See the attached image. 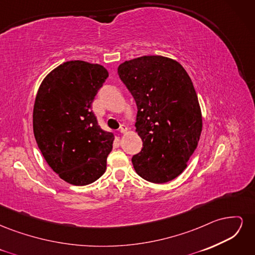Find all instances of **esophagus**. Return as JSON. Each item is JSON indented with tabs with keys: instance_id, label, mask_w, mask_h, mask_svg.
I'll return each mask as SVG.
<instances>
[{
	"instance_id": "esophagus-1",
	"label": "esophagus",
	"mask_w": 255,
	"mask_h": 255,
	"mask_svg": "<svg viewBox=\"0 0 255 255\" xmlns=\"http://www.w3.org/2000/svg\"><path fill=\"white\" fill-rule=\"evenodd\" d=\"M128 132V128L126 126H121L120 128V133L121 134H126Z\"/></svg>"
}]
</instances>
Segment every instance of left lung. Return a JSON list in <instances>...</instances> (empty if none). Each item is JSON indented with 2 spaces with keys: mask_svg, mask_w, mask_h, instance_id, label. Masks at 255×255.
<instances>
[{
  "mask_svg": "<svg viewBox=\"0 0 255 255\" xmlns=\"http://www.w3.org/2000/svg\"><path fill=\"white\" fill-rule=\"evenodd\" d=\"M118 74L137 105L141 151L132 157L145 181L163 184L187 167L202 130V115L188 73L171 58L151 55L127 60Z\"/></svg>",
  "mask_w": 255,
  "mask_h": 255,
  "instance_id": "1",
  "label": "left lung"
}]
</instances>
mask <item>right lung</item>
Listing matches in <instances>:
<instances>
[{"mask_svg": "<svg viewBox=\"0 0 255 255\" xmlns=\"http://www.w3.org/2000/svg\"><path fill=\"white\" fill-rule=\"evenodd\" d=\"M109 78L98 64L71 60L59 65L38 89L33 128L48 165L65 182L84 186L106 170L114 134L98 125L92 101Z\"/></svg>", "mask_w": 255, "mask_h": 255, "instance_id": "1", "label": "right lung"}]
</instances>
